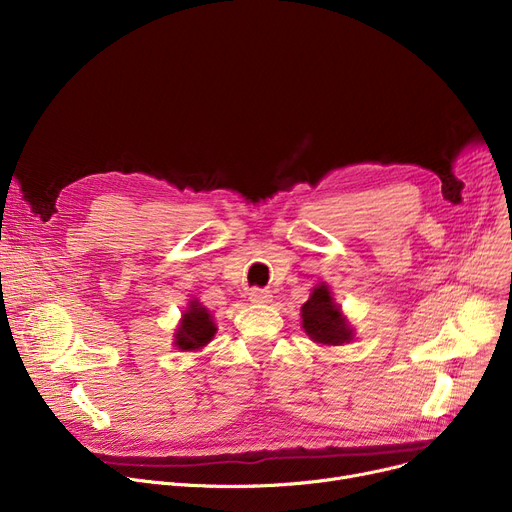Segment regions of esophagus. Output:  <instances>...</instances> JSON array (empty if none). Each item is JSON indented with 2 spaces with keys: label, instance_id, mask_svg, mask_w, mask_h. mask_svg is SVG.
I'll use <instances>...</instances> for the list:
<instances>
[{
  "label": "esophagus",
  "instance_id": "1",
  "mask_svg": "<svg viewBox=\"0 0 512 512\" xmlns=\"http://www.w3.org/2000/svg\"><path fill=\"white\" fill-rule=\"evenodd\" d=\"M249 299H251L253 303H270V301H272V294H270V290L251 288V290H249Z\"/></svg>",
  "mask_w": 512,
  "mask_h": 512
}]
</instances>
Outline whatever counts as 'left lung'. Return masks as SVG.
Instances as JSON below:
<instances>
[{
	"mask_svg": "<svg viewBox=\"0 0 512 512\" xmlns=\"http://www.w3.org/2000/svg\"><path fill=\"white\" fill-rule=\"evenodd\" d=\"M303 328L313 342L326 346H340L351 342L355 332L342 315L340 307L334 303L328 284L313 288L309 301L301 307Z\"/></svg>",
	"mask_w": 512,
	"mask_h": 512,
	"instance_id": "obj_1",
	"label": "left lung"
}]
</instances>
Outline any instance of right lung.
<instances>
[{
  "instance_id": "obj_1",
  "label": "right lung",
  "mask_w": 512,
  "mask_h": 512,
  "mask_svg": "<svg viewBox=\"0 0 512 512\" xmlns=\"http://www.w3.org/2000/svg\"><path fill=\"white\" fill-rule=\"evenodd\" d=\"M215 324L211 319V313L199 303L191 301L182 313L180 326L174 334V344L180 351H199L213 336H215Z\"/></svg>"
}]
</instances>
